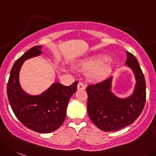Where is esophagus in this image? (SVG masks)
Returning a JSON list of instances; mask_svg holds the SVG:
<instances>
[{"label": "esophagus", "instance_id": "obj_1", "mask_svg": "<svg viewBox=\"0 0 156 156\" xmlns=\"http://www.w3.org/2000/svg\"><path fill=\"white\" fill-rule=\"evenodd\" d=\"M77 88H78V90H83V89H85V85H84V84H82L81 82H79L78 84Z\"/></svg>", "mask_w": 156, "mask_h": 156}]
</instances>
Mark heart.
<instances>
[{
  "mask_svg": "<svg viewBox=\"0 0 156 156\" xmlns=\"http://www.w3.org/2000/svg\"><path fill=\"white\" fill-rule=\"evenodd\" d=\"M76 68L83 72L88 70V78L91 81H99L108 75L111 65L108 58L93 56L80 61Z\"/></svg>",
  "mask_w": 156,
  "mask_h": 156,
  "instance_id": "b5f03b06",
  "label": "heart"
}]
</instances>
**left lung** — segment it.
I'll return each instance as SVG.
<instances>
[{"label": "left lung", "mask_w": 156, "mask_h": 156, "mask_svg": "<svg viewBox=\"0 0 156 156\" xmlns=\"http://www.w3.org/2000/svg\"><path fill=\"white\" fill-rule=\"evenodd\" d=\"M126 65L135 75L133 93L129 97L121 98L112 92V77L101 82L89 85L88 94V113L91 122L101 130L114 132L133 123L140 115L146 99L145 77L135 56L126 51Z\"/></svg>", "instance_id": "left-lung-1"}]
</instances>
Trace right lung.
<instances>
[{"label": "right lung", "mask_w": 156, "mask_h": 156, "mask_svg": "<svg viewBox=\"0 0 156 156\" xmlns=\"http://www.w3.org/2000/svg\"><path fill=\"white\" fill-rule=\"evenodd\" d=\"M42 46H34L19 58L11 68L7 86L8 98L14 115L29 129L40 133L57 130L65 122L70 98L77 90L78 81L69 86L53 83L38 95H30L21 88L19 72L24 61L38 56Z\"/></svg>", "instance_id": "obj_1"}]
</instances>
